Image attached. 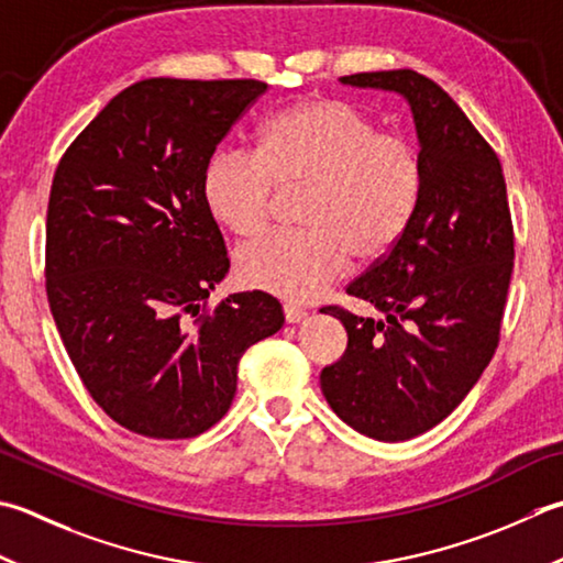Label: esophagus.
<instances>
[{
	"label": "esophagus",
	"instance_id": "1",
	"mask_svg": "<svg viewBox=\"0 0 563 563\" xmlns=\"http://www.w3.org/2000/svg\"><path fill=\"white\" fill-rule=\"evenodd\" d=\"M283 314H285V322L288 324H295V322H300V319L307 314L302 307H297V305H283Z\"/></svg>",
	"mask_w": 563,
	"mask_h": 563
}]
</instances>
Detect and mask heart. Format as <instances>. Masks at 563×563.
<instances>
[{
	"mask_svg": "<svg viewBox=\"0 0 563 563\" xmlns=\"http://www.w3.org/2000/svg\"><path fill=\"white\" fill-rule=\"evenodd\" d=\"M302 187L305 229L249 241L234 258L246 288L295 302L322 295L349 256L373 263L398 244L422 200V153L344 99L314 97L273 114L256 153L219 151L202 175L209 214L234 236L258 234L275 192Z\"/></svg>",
	"mask_w": 563,
	"mask_h": 563,
	"instance_id": "b5f03b06",
	"label": "heart"
}]
</instances>
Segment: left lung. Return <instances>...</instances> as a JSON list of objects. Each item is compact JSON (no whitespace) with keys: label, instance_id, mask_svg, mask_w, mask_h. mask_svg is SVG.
<instances>
[{"label":"left lung","instance_id":"1","mask_svg":"<svg viewBox=\"0 0 563 563\" xmlns=\"http://www.w3.org/2000/svg\"><path fill=\"white\" fill-rule=\"evenodd\" d=\"M400 92L422 146L424 190L412 224L349 283L383 319L322 307L349 334L319 376L332 410L378 442H405L456 410L500 341L515 231L503 165L461 107L415 70L341 77Z\"/></svg>","mask_w":563,"mask_h":563}]
</instances>
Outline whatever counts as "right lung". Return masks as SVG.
<instances>
[{
	"label": "right lung",
	"mask_w": 563,
	"mask_h": 563,
	"mask_svg": "<svg viewBox=\"0 0 563 563\" xmlns=\"http://www.w3.org/2000/svg\"><path fill=\"white\" fill-rule=\"evenodd\" d=\"M266 90L261 80H141L55 168L48 305L87 393L129 432H207L234 400L244 351L285 322L280 302L261 290L207 305L229 258L202 175Z\"/></svg>",
	"instance_id": "1"
}]
</instances>
